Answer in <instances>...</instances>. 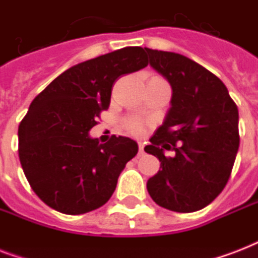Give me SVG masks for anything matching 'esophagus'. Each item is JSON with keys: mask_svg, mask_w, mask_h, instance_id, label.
Masks as SVG:
<instances>
[{"mask_svg": "<svg viewBox=\"0 0 258 258\" xmlns=\"http://www.w3.org/2000/svg\"><path fill=\"white\" fill-rule=\"evenodd\" d=\"M145 145H143V143H142V142H139V154H143L145 153Z\"/></svg>", "mask_w": 258, "mask_h": 258, "instance_id": "34e87169", "label": "esophagus"}]
</instances>
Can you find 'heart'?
<instances>
[{
    "mask_svg": "<svg viewBox=\"0 0 258 258\" xmlns=\"http://www.w3.org/2000/svg\"><path fill=\"white\" fill-rule=\"evenodd\" d=\"M127 128L134 134H139L142 131V124L138 120L127 121Z\"/></svg>",
    "mask_w": 258,
    "mask_h": 258,
    "instance_id": "1",
    "label": "heart"
}]
</instances>
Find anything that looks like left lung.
<instances>
[{"mask_svg":"<svg viewBox=\"0 0 258 258\" xmlns=\"http://www.w3.org/2000/svg\"><path fill=\"white\" fill-rule=\"evenodd\" d=\"M145 49L150 67L172 89L163 123L145 147L161 162L147 191L171 212H197L216 200L230 176L240 146L238 108L224 83L198 62ZM166 149L176 153L166 157Z\"/></svg>","mask_w":258,"mask_h":258,"instance_id":"left-lung-1","label":"left lung"}]
</instances>
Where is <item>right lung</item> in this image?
<instances>
[{
  "mask_svg": "<svg viewBox=\"0 0 258 258\" xmlns=\"http://www.w3.org/2000/svg\"><path fill=\"white\" fill-rule=\"evenodd\" d=\"M145 67V49L125 46L71 67L30 103L18 127V157L30 187L49 208L76 216L111 198L138 143L113 135L100 145L89 131L109 107L115 80Z\"/></svg>",
  "mask_w": 258,
  "mask_h": 258,
  "instance_id": "right-lung-1",
  "label": "right lung"
}]
</instances>
